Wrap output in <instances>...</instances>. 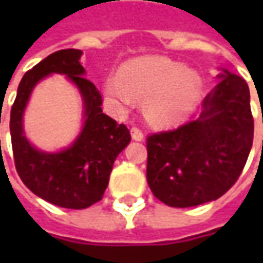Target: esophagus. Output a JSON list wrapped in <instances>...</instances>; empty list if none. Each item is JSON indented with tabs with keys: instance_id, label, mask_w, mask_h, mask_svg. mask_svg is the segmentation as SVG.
I'll use <instances>...</instances> for the list:
<instances>
[{
	"instance_id": "esophagus-1",
	"label": "esophagus",
	"mask_w": 263,
	"mask_h": 263,
	"mask_svg": "<svg viewBox=\"0 0 263 263\" xmlns=\"http://www.w3.org/2000/svg\"><path fill=\"white\" fill-rule=\"evenodd\" d=\"M130 133H132V139H133V140H136V142H142V140L145 139L143 132H142L139 127H132Z\"/></svg>"
}]
</instances>
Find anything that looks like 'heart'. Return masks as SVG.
Returning <instances> with one entry per match:
<instances>
[{"label":"heart","instance_id":"1","mask_svg":"<svg viewBox=\"0 0 263 263\" xmlns=\"http://www.w3.org/2000/svg\"><path fill=\"white\" fill-rule=\"evenodd\" d=\"M106 98L127 109L135 99H145L147 116L158 124H176L197 105L202 79L196 70L164 57H142L123 66L120 76L104 85Z\"/></svg>","mask_w":263,"mask_h":263}]
</instances>
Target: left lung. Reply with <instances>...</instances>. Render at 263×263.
<instances>
[{
    "label": "left lung",
    "instance_id": "obj_1",
    "mask_svg": "<svg viewBox=\"0 0 263 263\" xmlns=\"http://www.w3.org/2000/svg\"><path fill=\"white\" fill-rule=\"evenodd\" d=\"M222 71L196 120L147 137V184L168 206L217 200L246 165L253 143L249 86L243 77Z\"/></svg>",
    "mask_w": 263,
    "mask_h": 263
}]
</instances>
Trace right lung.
Instances as JSON below:
<instances>
[{"label":"right lung","instance_id":"right-lung-1","mask_svg":"<svg viewBox=\"0 0 263 263\" xmlns=\"http://www.w3.org/2000/svg\"><path fill=\"white\" fill-rule=\"evenodd\" d=\"M80 49H61L26 73L10 116V133L15 170L26 187L46 202L68 209H85L99 202L118 154L130 143L124 124L102 112V96L85 79ZM66 74L84 99V128L77 140L60 153L36 149L24 136L23 114L31 90L49 74Z\"/></svg>","mask_w":263,"mask_h":263}]
</instances>
